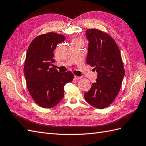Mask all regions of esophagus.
I'll use <instances>...</instances> for the list:
<instances>
[{
	"label": "esophagus",
	"instance_id": "1",
	"mask_svg": "<svg viewBox=\"0 0 146 146\" xmlns=\"http://www.w3.org/2000/svg\"><path fill=\"white\" fill-rule=\"evenodd\" d=\"M74 78L75 80H80V79H81V76H76V75H74Z\"/></svg>",
	"mask_w": 146,
	"mask_h": 146
}]
</instances>
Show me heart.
<instances>
[{
    "instance_id": "heart-1",
    "label": "heart",
    "mask_w": 146,
    "mask_h": 146,
    "mask_svg": "<svg viewBox=\"0 0 146 146\" xmlns=\"http://www.w3.org/2000/svg\"><path fill=\"white\" fill-rule=\"evenodd\" d=\"M76 40H79L78 39H73V40H72V42H73V41H76Z\"/></svg>"
}]
</instances>
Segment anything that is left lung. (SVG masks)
I'll return each mask as SVG.
<instances>
[{
    "label": "left lung",
    "instance_id": "obj_1",
    "mask_svg": "<svg viewBox=\"0 0 146 146\" xmlns=\"http://www.w3.org/2000/svg\"><path fill=\"white\" fill-rule=\"evenodd\" d=\"M88 39L87 64L98 73L96 82L84 93L88 103L97 109H104L113 102L120 90L125 70L119 47L107 33L97 29L86 31Z\"/></svg>",
    "mask_w": 146,
    "mask_h": 146
}]
</instances>
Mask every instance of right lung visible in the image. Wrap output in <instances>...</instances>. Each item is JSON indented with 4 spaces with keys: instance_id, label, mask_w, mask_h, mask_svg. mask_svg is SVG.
<instances>
[{
    "instance_id": "add662e5",
    "label": "right lung",
    "mask_w": 146,
    "mask_h": 146,
    "mask_svg": "<svg viewBox=\"0 0 146 146\" xmlns=\"http://www.w3.org/2000/svg\"><path fill=\"white\" fill-rule=\"evenodd\" d=\"M65 36L53 32L40 35L28 47L24 66V75L28 91L35 102L48 109L57 105L64 96L65 85L72 82L71 72L60 73L50 68L55 62L54 51Z\"/></svg>"
}]
</instances>
